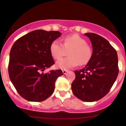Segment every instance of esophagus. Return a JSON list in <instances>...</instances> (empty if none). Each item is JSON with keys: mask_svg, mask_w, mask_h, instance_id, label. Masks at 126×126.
Listing matches in <instances>:
<instances>
[{"mask_svg": "<svg viewBox=\"0 0 126 126\" xmlns=\"http://www.w3.org/2000/svg\"><path fill=\"white\" fill-rule=\"evenodd\" d=\"M68 72V70H63V74H66Z\"/></svg>", "mask_w": 126, "mask_h": 126, "instance_id": "34e87169", "label": "esophagus"}]
</instances>
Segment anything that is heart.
Here are the masks:
<instances>
[{
    "label": "heart",
    "mask_w": 126,
    "mask_h": 126,
    "mask_svg": "<svg viewBox=\"0 0 126 126\" xmlns=\"http://www.w3.org/2000/svg\"><path fill=\"white\" fill-rule=\"evenodd\" d=\"M63 44L58 41L55 40L50 46V52L52 57L58 60L64 56L66 51L69 56L62 58L56 63L57 68L62 69H67L74 68L79 64L84 65L91 60L93 55L91 48L87 44V42L79 35H71L63 39Z\"/></svg>",
    "instance_id": "obj_1"
}]
</instances>
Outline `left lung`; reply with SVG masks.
<instances>
[{
  "instance_id": "left-lung-1",
  "label": "left lung",
  "mask_w": 126,
  "mask_h": 126,
  "mask_svg": "<svg viewBox=\"0 0 126 126\" xmlns=\"http://www.w3.org/2000/svg\"><path fill=\"white\" fill-rule=\"evenodd\" d=\"M90 39L93 55L86 66L75 71L71 88L75 96L85 102L101 99L109 92L118 77L116 50L109 41L93 33H85Z\"/></svg>"
}]
</instances>
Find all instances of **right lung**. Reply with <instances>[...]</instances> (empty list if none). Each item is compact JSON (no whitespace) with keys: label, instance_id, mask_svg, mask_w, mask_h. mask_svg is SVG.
Returning <instances> with one entry per match:
<instances>
[{"label":"right lung","instance_id":"right-lung-1","mask_svg":"<svg viewBox=\"0 0 126 126\" xmlns=\"http://www.w3.org/2000/svg\"><path fill=\"white\" fill-rule=\"evenodd\" d=\"M58 31L36 30L14 43L10 53L8 73L17 93L31 102H41L50 97L55 82L63 75L61 69L43 74L54 64L50 52L51 43L61 36Z\"/></svg>","mask_w":126,"mask_h":126}]
</instances>
